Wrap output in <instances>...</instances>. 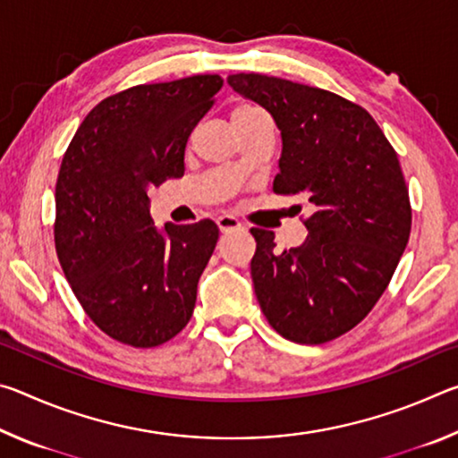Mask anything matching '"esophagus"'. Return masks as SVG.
Wrapping results in <instances>:
<instances>
[{
	"label": "esophagus",
	"instance_id": "esophagus-1",
	"mask_svg": "<svg viewBox=\"0 0 458 458\" xmlns=\"http://www.w3.org/2000/svg\"><path fill=\"white\" fill-rule=\"evenodd\" d=\"M216 224H218V228L220 232H224V234H226V232L242 230V224H240L234 216H220V218L216 220Z\"/></svg>",
	"mask_w": 458,
	"mask_h": 458
}]
</instances>
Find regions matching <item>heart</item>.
<instances>
[{
  "mask_svg": "<svg viewBox=\"0 0 458 458\" xmlns=\"http://www.w3.org/2000/svg\"><path fill=\"white\" fill-rule=\"evenodd\" d=\"M257 114H260L259 108L252 106V105H248V103H240V105H236V106H232V111H230L232 127L242 125L244 121L257 117Z\"/></svg>",
  "mask_w": 458,
  "mask_h": 458,
  "instance_id": "b5f03b06",
  "label": "heart"
}]
</instances>
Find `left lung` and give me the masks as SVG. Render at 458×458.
<instances>
[{"mask_svg":"<svg viewBox=\"0 0 458 458\" xmlns=\"http://www.w3.org/2000/svg\"><path fill=\"white\" fill-rule=\"evenodd\" d=\"M228 84L281 131L273 191L313 208L297 248L278 252L273 232L250 230L254 293L284 339L325 344L374 309L408 244L412 208L398 155L366 108L335 92L254 72Z\"/></svg>","mask_w":458,"mask_h":458,"instance_id":"obj_1","label":"left lung"}]
</instances>
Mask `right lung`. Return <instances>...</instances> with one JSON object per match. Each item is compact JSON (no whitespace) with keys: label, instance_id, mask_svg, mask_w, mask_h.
<instances>
[{"label":"right lung","instance_id":"add662e5","mask_svg":"<svg viewBox=\"0 0 458 458\" xmlns=\"http://www.w3.org/2000/svg\"><path fill=\"white\" fill-rule=\"evenodd\" d=\"M222 84L218 74H196L106 97L62 157L54 220L60 267L92 323L125 345L165 344L196 307L218 226L199 220L157 230L147 191L183 175L185 143Z\"/></svg>","mask_w":458,"mask_h":458}]
</instances>
